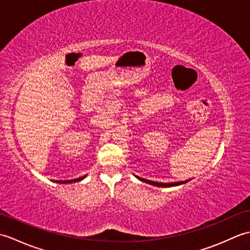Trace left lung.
I'll return each instance as SVG.
<instances>
[{
  "label": "left lung",
  "instance_id": "1",
  "mask_svg": "<svg viewBox=\"0 0 250 250\" xmlns=\"http://www.w3.org/2000/svg\"><path fill=\"white\" fill-rule=\"evenodd\" d=\"M137 179L141 180V182H144L146 184H149L152 186H156V187H163V188H167V187H176V186H180V185H184L186 183H188L189 180H185V182H177V183H168V184H164V183H156V182H151V180H148V179H144V178H141L139 176H135Z\"/></svg>",
  "mask_w": 250,
  "mask_h": 250
}]
</instances>
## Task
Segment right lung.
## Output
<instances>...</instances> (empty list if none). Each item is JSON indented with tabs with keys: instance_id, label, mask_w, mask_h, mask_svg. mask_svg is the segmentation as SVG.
Returning <instances> with one entry per match:
<instances>
[{
	"instance_id": "add662e5",
	"label": "right lung",
	"mask_w": 250,
	"mask_h": 250,
	"mask_svg": "<svg viewBox=\"0 0 250 250\" xmlns=\"http://www.w3.org/2000/svg\"><path fill=\"white\" fill-rule=\"evenodd\" d=\"M86 176H87V175H84V176H83V177H79V178H76V179H72V180H57L56 183H58V184H71V183H76V182H81V180H83Z\"/></svg>"
}]
</instances>
